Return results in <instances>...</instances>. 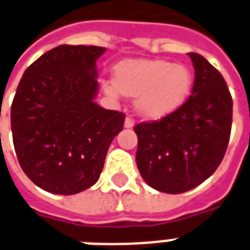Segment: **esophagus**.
<instances>
[{
	"mask_svg": "<svg viewBox=\"0 0 250 250\" xmlns=\"http://www.w3.org/2000/svg\"><path fill=\"white\" fill-rule=\"evenodd\" d=\"M125 128H132L133 127V119L131 117H127L125 121Z\"/></svg>",
	"mask_w": 250,
	"mask_h": 250,
	"instance_id": "obj_1",
	"label": "esophagus"
}]
</instances>
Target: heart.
Returning a JSON list of instances; mask_svg holds the SVG:
<instances>
[{"label":"heart","mask_w":250,"mask_h":250,"mask_svg":"<svg viewBox=\"0 0 250 250\" xmlns=\"http://www.w3.org/2000/svg\"><path fill=\"white\" fill-rule=\"evenodd\" d=\"M193 86L188 66L167 60H125L115 66L114 81L104 83L108 97H136V111L148 119H161L185 104Z\"/></svg>","instance_id":"b5f03b06"}]
</instances>
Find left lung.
Listing matches in <instances>:
<instances>
[{
    "mask_svg": "<svg viewBox=\"0 0 250 250\" xmlns=\"http://www.w3.org/2000/svg\"><path fill=\"white\" fill-rule=\"evenodd\" d=\"M195 70L193 90L178 110L135 125L136 164L150 188L180 194L197 188L222 163L229 142L232 97L216 68L188 53Z\"/></svg>",
    "mask_w": 250,
    "mask_h": 250,
    "instance_id": "obj_1",
    "label": "left lung"
}]
</instances>
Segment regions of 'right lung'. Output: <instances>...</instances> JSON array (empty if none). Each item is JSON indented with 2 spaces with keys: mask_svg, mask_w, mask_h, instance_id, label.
Here are the masks:
<instances>
[{
  "mask_svg": "<svg viewBox=\"0 0 250 250\" xmlns=\"http://www.w3.org/2000/svg\"><path fill=\"white\" fill-rule=\"evenodd\" d=\"M95 45H59L24 70L11 104V132L26 176L52 194L81 193L98 181L125 114L94 102Z\"/></svg>",
  "mask_w": 250,
  "mask_h": 250,
  "instance_id": "obj_1",
  "label": "right lung"
}]
</instances>
